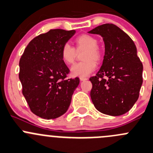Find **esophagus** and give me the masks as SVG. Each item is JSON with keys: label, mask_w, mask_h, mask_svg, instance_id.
Listing matches in <instances>:
<instances>
[{"label": "esophagus", "mask_w": 153, "mask_h": 153, "mask_svg": "<svg viewBox=\"0 0 153 153\" xmlns=\"http://www.w3.org/2000/svg\"><path fill=\"white\" fill-rule=\"evenodd\" d=\"M79 79H80V81H85V80H87L88 78H86V77L80 76L79 77Z\"/></svg>", "instance_id": "esophagus-1"}]
</instances>
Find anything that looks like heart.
<instances>
[{
	"instance_id": "heart-1",
	"label": "heart",
	"mask_w": 153,
	"mask_h": 153,
	"mask_svg": "<svg viewBox=\"0 0 153 153\" xmlns=\"http://www.w3.org/2000/svg\"><path fill=\"white\" fill-rule=\"evenodd\" d=\"M76 51L85 50L82 56L85 61L75 64L71 69L74 76H87L97 68V62L100 59L101 54L98 49V42L94 37L89 35H81L74 41ZM76 51L69 44H65L61 49V57L62 61L67 65L73 64L76 57Z\"/></svg>"
}]
</instances>
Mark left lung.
<instances>
[{"instance_id":"8db88e82","label":"left lung","mask_w":153,"mask_h":153,"mask_svg":"<svg viewBox=\"0 0 153 153\" xmlns=\"http://www.w3.org/2000/svg\"><path fill=\"white\" fill-rule=\"evenodd\" d=\"M102 37L105 55L92 83L91 98L105 114L119 116L129 111L139 97L143 83V65L131 38L117 26L105 24L88 32Z\"/></svg>"}]
</instances>
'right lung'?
Instances as JSON below:
<instances>
[{"label": "right lung", "instance_id": "obj_1", "mask_svg": "<svg viewBox=\"0 0 153 153\" xmlns=\"http://www.w3.org/2000/svg\"><path fill=\"white\" fill-rule=\"evenodd\" d=\"M76 30H51L34 38L19 62L22 93L33 114L55 119L68 111L79 79H66L70 70L61 57L63 45Z\"/></svg>", "mask_w": 153, "mask_h": 153}]
</instances>
